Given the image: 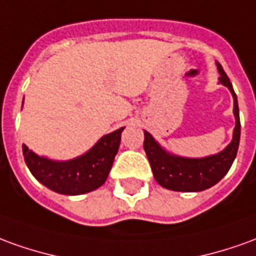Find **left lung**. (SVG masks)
I'll return each mask as SVG.
<instances>
[{
	"label": "left lung",
	"mask_w": 256,
	"mask_h": 256,
	"mask_svg": "<svg viewBox=\"0 0 256 256\" xmlns=\"http://www.w3.org/2000/svg\"><path fill=\"white\" fill-rule=\"evenodd\" d=\"M218 70L220 73L219 83L226 86L234 100V118L236 128L233 132V140L223 151L216 155L205 158H183L165 151L159 146L148 132H144V151L150 165L152 169L154 178L156 183L168 190L183 191V192H196L206 190L215 186L218 182L226 176L228 169L233 165L240 144V115H238V102L237 96L230 83V78L224 73L220 64L216 62Z\"/></svg>",
	"instance_id": "obj_1"
}]
</instances>
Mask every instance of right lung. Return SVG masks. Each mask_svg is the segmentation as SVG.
Instances as JSON below:
<instances>
[{
    "mask_svg": "<svg viewBox=\"0 0 256 256\" xmlns=\"http://www.w3.org/2000/svg\"><path fill=\"white\" fill-rule=\"evenodd\" d=\"M123 128L105 134L91 150L70 160L38 156L23 144L24 162L32 174L50 190L65 196L90 192L101 187L108 178L119 150Z\"/></svg>",
    "mask_w": 256,
    "mask_h": 256,
    "instance_id": "1",
    "label": "right lung"
}]
</instances>
